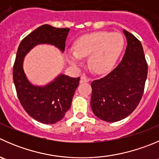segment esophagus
Listing matches in <instances>:
<instances>
[{
    "instance_id": "1",
    "label": "esophagus",
    "mask_w": 159,
    "mask_h": 159,
    "mask_svg": "<svg viewBox=\"0 0 159 159\" xmlns=\"http://www.w3.org/2000/svg\"><path fill=\"white\" fill-rule=\"evenodd\" d=\"M89 81H90V79H89V78H88L87 77L81 76V80H80V83H81V84H83V83H87V82H89Z\"/></svg>"
}]
</instances>
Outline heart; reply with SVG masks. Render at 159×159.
<instances>
[{
    "label": "heart",
    "instance_id": "1",
    "mask_svg": "<svg viewBox=\"0 0 159 159\" xmlns=\"http://www.w3.org/2000/svg\"><path fill=\"white\" fill-rule=\"evenodd\" d=\"M124 39L119 32L99 31L79 37L74 43V50H67L66 59L73 67H79L81 58L89 57L91 69L104 74L113 68L122 53Z\"/></svg>",
    "mask_w": 159,
    "mask_h": 159
}]
</instances>
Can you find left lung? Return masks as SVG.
Masks as SVG:
<instances>
[{"mask_svg":"<svg viewBox=\"0 0 159 159\" xmlns=\"http://www.w3.org/2000/svg\"><path fill=\"white\" fill-rule=\"evenodd\" d=\"M127 46L122 61L104 78L92 82L91 107L100 120L116 122L137 108L144 93L148 64L138 39L124 29Z\"/></svg>","mask_w":159,"mask_h":159,"instance_id":"1","label":"left lung"}]
</instances>
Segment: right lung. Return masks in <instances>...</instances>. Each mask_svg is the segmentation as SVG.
<instances>
[{
    "label": "right lung",
    "mask_w": 159,
    "mask_h": 159,
    "mask_svg": "<svg viewBox=\"0 0 159 159\" xmlns=\"http://www.w3.org/2000/svg\"><path fill=\"white\" fill-rule=\"evenodd\" d=\"M70 29L55 28L50 25L39 26L25 37L19 44L13 68V80L18 99L28 114L35 120L53 124L61 120L70 108L80 78L59 75L44 86L32 84L23 69L25 57L35 46L49 44L64 52Z\"/></svg>",
    "instance_id": "add662e5"
}]
</instances>
